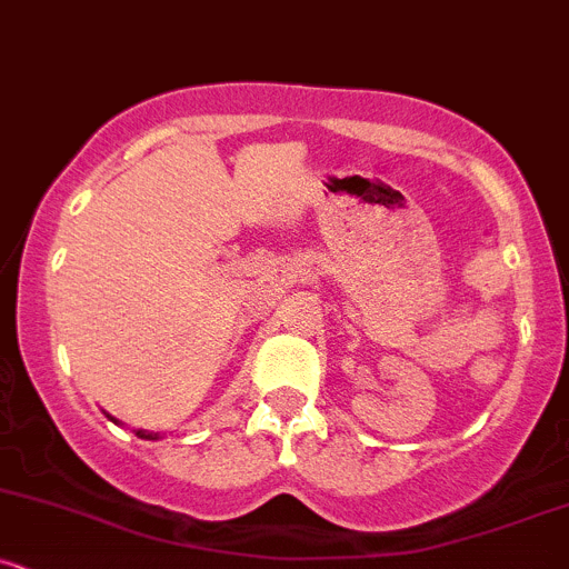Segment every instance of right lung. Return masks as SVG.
I'll use <instances>...</instances> for the list:
<instances>
[{
	"label": "right lung",
	"instance_id": "obj_1",
	"mask_svg": "<svg viewBox=\"0 0 569 569\" xmlns=\"http://www.w3.org/2000/svg\"><path fill=\"white\" fill-rule=\"evenodd\" d=\"M113 420V418H111ZM138 433V437L140 439H157V437H160V433H146V431H136Z\"/></svg>",
	"mask_w": 569,
	"mask_h": 569
}]
</instances>
